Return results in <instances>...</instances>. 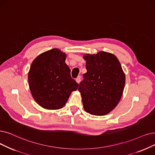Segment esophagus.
<instances>
[{
	"label": "esophagus",
	"mask_w": 155,
	"mask_h": 155,
	"mask_svg": "<svg viewBox=\"0 0 155 155\" xmlns=\"http://www.w3.org/2000/svg\"><path fill=\"white\" fill-rule=\"evenodd\" d=\"M76 81L78 83H79L80 81H81V76H78L76 79Z\"/></svg>",
	"instance_id": "esophagus-1"
}]
</instances>
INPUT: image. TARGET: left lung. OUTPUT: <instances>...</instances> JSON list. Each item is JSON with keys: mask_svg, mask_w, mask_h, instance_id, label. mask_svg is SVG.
<instances>
[{"mask_svg": "<svg viewBox=\"0 0 155 155\" xmlns=\"http://www.w3.org/2000/svg\"><path fill=\"white\" fill-rule=\"evenodd\" d=\"M86 73L79 83L84 109L96 116H104L119 103L125 84V75L114 54L100 51L84 54Z\"/></svg>", "mask_w": 155, "mask_h": 155, "instance_id": "1", "label": "left lung"}]
</instances>
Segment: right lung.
I'll return each mask as SVG.
<instances>
[{
  "label": "right lung",
  "mask_w": 155,
  "mask_h": 155,
  "mask_svg": "<svg viewBox=\"0 0 155 155\" xmlns=\"http://www.w3.org/2000/svg\"><path fill=\"white\" fill-rule=\"evenodd\" d=\"M67 55L54 48L41 53L32 61L28 80L34 100L43 108H62L79 84L71 76L65 64Z\"/></svg>",
  "instance_id": "obj_1"
}]
</instances>
